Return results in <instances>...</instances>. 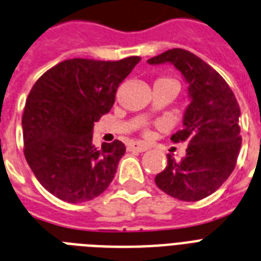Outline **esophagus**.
Returning a JSON list of instances; mask_svg holds the SVG:
<instances>
[{"instance_id":"34e87169","label":"esophagus","mask_w":261,"mask_h":261,"mask_svg":"<svg viewBox=\"0 0 261 261\" xmlns=\"http://www.w3.org/2000/svg\"><path fill=\"white\" fill-rule=\"evenodd\" d=\"M128 150H131V151L143 152L146 151V150H149V146L145 145V143H141V142H137V143H133V145L128 146Z\"/></svg>"}]
</instances>
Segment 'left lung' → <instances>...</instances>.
<instances>
[{
  "instance_id": "8db88e82",
  "label": "left lung",
  "mask_w": 261,
  "mask_h": 261,
  "mask_svg": "<svg viewBox=\"0 0 261 261\" xmlns=\"http://www.w3.org/2000/svg\"><path fill=\"white\" fill-rule=\"evenodd\" d=\"M147 63L174 64L189 84L192 99L182 130L170 138L174 143H188L186 155L177 162L167 154L156 186L181 201L202 200L219 189L236 166L241 147L236 96L219 72L189 50L169 49Z\"/></svg>"
}]
</instances>
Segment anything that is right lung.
Segmentation results:
<instances>
[{"instance_id":"right-lung-1","label":"right lung","mask_w":261,"mask_h":261,"mask_svg":"<svg viewBox=\"0 0 261 261\" xmlns=\"http://www.w3.org/2000/svg\"><path fill=\"white\" fill-rule=\"evenodd\" d=\"M141 57L118 61L69 59L32 87L22 114L24 155L44 188L77 204L105 192L126 146L92 145L94 123L111 110L118 87Z\"/></svg>"}]
</instances>
